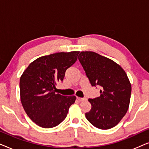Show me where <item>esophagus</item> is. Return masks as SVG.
Wrapping results in <instances>:
<instances>
[{
  "label": "esophagus",
  "mask_w": 149,
  "mask_h": 149,
  "mask_svg": "<svg viewBox=\"0 0 149 149\" xmlns=\"http://www.w3.org/2000/svg\"><path fill=\"white\" fill-rule=\"evenodd\" d=\"M77 100L79 101H84V100H86V98H84V97H77Z\"/></svg>",
  "instance_id": "obj_1"
}]
</instances>
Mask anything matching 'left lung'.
<instances>
[{
  "label": "left lung",
  "instance_id": "obj_1",
  "mask_svg": "<svg viewBox=\"0 0 149 149\" xmlns=\"http://www.w3.org/2000/svg\"><path fill=\"white\" fill-rule=\"evenodd\" d=\"M78 59L92 86L100 87V95L89 99L85 113L90 123L101 130L115 127L127 113L132 86L125 70L111 59L93 52H81Z\"/></svg>",
  "mask_w": 149,
  "mask_h": 149
}]
</instances>
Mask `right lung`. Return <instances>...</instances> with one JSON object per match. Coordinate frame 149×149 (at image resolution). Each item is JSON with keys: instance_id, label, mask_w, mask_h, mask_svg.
Here are the masks:
<instances>
[{"instance_id": "obj_1", "label": "right lung", "mask_w": 149, "mask_h": 149, "mask_svg": "<svg viewBox=\"0 0 149 149\" xmlns=\"http://www.w3.org/2000/svg\"><path fill=\"white\" fill-rule=\"evenodd\" d=\"M79 52H60L40 57L30 63L20 77V99L32 121L43 128L56 127L64 121L76 96L56 92L67 68L74 64Z\"/></svg>"}]
</instances>
